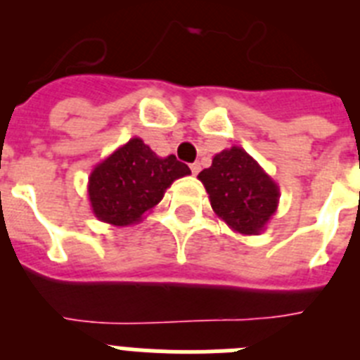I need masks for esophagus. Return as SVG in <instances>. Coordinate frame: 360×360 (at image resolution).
Wrapping results in <instances>:
<instances>
[{"label":"esophagus","instance_id":"1","mask_svg":"<svg viewBox=\"0 0 360 360\" xmlns=\"http://www.w3.org/2000/svg\"><path fill=\"white\" fill-rule=\"evenodd\" d=\"M200 169H202V165H200V162H195V164H191V171H193V174H198Z\"/></svg>","mask_w":360,"mask_h":360}]
</instances>
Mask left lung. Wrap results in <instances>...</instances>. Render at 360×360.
Returning <instances> with one entry per match:
<instances>
[{
    "label": "left lung",
    "mask_w": 360,
    "mask_h": 360,
    "mask_svg": "<svg viewBox=\"0 0 360 360\" xmlns=\"http://www.w3.org/2000/svg\"><path fill=\"white\" fill-rule=\"evenodd\" d=\"M198 178L214 214L240 234H259L278 211V184L240 146L214 155Z\"/></svg>",
    "instance_id": "left-lung-1"
}]
</instances>
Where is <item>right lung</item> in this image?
Listing matches in <instances>:
<instances>
[{
	"label": "right lung",
	"instance_id": "obj_1",
	"mask_svg": "<svg viewBox=\"0 0 360 360\" xmlns=\"http://www.w3.org/2000/svg\"><path fill=\"white\" fill-rule=\"evenodd\" d=\"M187 174L191 169L174 155L158 157L135 136L91 171L88 178L91 211L95 218L115 227L139 224L164 198L165 189Z\"/></svg>",
	"mask_w": 360,
	"mask_h": 360
}]
</instances>
